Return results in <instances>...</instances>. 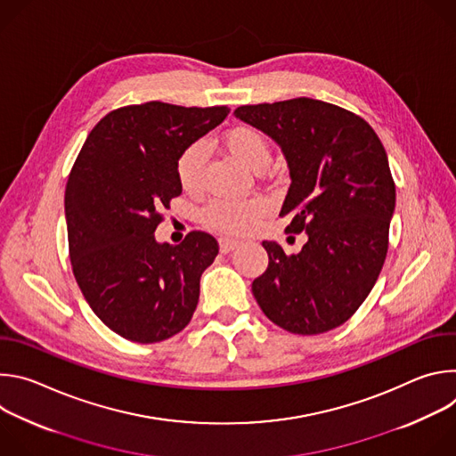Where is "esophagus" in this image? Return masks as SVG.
Here are the masks:
<instances>
[{
    "instance_id": "34e87169",
    "label": "esophagus",
    "mask_w": 456,
    "mask_h": 456,
    "mask_svg": "<svg viewBox=\"0 0 456 456\" xmlns=\"http://www.w3.org/2000/svg\"><path fill=\"white\" fill-rule=\"evenodd\" d=\"M218 243H220V250H222L224 254H227V252H231V250H234V248H238V247L241 245V241L231 240V238H220Z\"/></svg>"
}]
</instances>
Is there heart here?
Here are the masks:
<instances>
[{"label":"heart","instance_id":"b5f03b06","mask_svg":"<svg viewBox=\"0 0 456 456\" xmlns=\"http://www.w3.org/2000/svg\"><path fill=\"white\" fill-rule=\"evenodd\" d=\"M225 150L252 171H264L271 162V144L264 132L254 126H236L224 135ZM208 148L202 141L187 144L176 157L175 175L187 192H197L204 182ZM267 213L262 199L231 200L216 199L202 213L204 224L222 234L241 236L252 232Z\"/></svg>","mask_w":456,"mask_h":456}]
</instances>
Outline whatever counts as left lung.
Listing matches in <instances>:
<instances>
[{
    "label": "left lung",
    "instance_id": "1",
    "mask_svg": "<svg viewBox=\"0 0 456 456\" xmlns=\"http://www.w3.org/2000/svg\"><path fill=\"white\" fill-rule=\"evenodd\" d=\"M283 150L292 183L281 208L287 232H306L299 254L264 241L267 271L252 281L264 314L290 334L341 327L368 297L387 252L395 182L373 127L317 99L234 110Z\"/></svg>",
    "mask_w": 456,
    "mask_h": 456
}]
</instances>
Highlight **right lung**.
Segmentation results:
<instances>
[{
  "label": "right lung",
  "mask_w": 456,
  "mask_h": 456,
  "mask_svg": "<svg viewBox=\"0 0 456 456\" xmlns=\"http://www.w3.org/2000/svg\"><path fill=\"white\" fill-rule=\"evenodd\" d=\"M227 115V106H122L95 124L76 159L64 192L72 271L95 315L124 339H169L197 310L216 240L191 231L169 245L153 232L182 192L178 153Z\"/></svg>",
  "instance_id": "1"
}]
</instances>
